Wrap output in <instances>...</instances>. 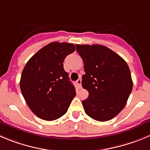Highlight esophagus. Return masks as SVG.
Returning a JSON list of instances; mask_svg holds the SVG:
<instances>
[{"instance_id":"obj_1","label":"esophagus","mask_w":150,"mask_h":150,"mask_svg":"<svg viewBox=\"0 0 150 150\" xmlns=\"http://www.w3.org/2000/svg\"><path fill=\"white\" fill-rule=\"evenodd\" d=\"M76 84H77V86L79 88H82V79H79L76 81Z\"/></svg>"}]
</instances>
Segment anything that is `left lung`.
Instances as JSON below:
<instances>
[{
  "label": "left lung",
  "mask_w": 150,
  "mask_h": 150,
  "mask_svg": "<svg viewBox=\"0 0 150 150\" xmlns=\"http://www.w3.org/2000/svg\"><path fill=\"white\" fill-rule=\"evenodd\" d=\"M84 62L82 85L89 93L82 101L85 113L99 122L109 121L123 110L132 90L127 64L102 45H76Z\"/></svg>",
  "instance_id": "left-lung-1"
}]
</instances>
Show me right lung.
Wrapping results in <instances>:
<instances>
[{
  "mask_svg": "<svg viewBox=\"0 0 150 150\" xmlns=\"http://www.w3.org/2000/svg\"><path fill=\"white\" fill-rule=\"evenodd\" d=\"M74 51L72 43L51 42L31 57L23 70L21 92L31 110L43 120L62 116L76 96L63 68L65 58Z\"/></svg>",
  "mask_w": 150,
  "mask_h": 150,
  "instance_id": "1",
  "label": "right lung"
}]
</instances>
